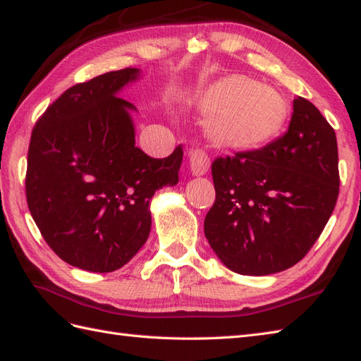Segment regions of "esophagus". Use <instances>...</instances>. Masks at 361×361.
<instances>
[{"mask_svg": "<svg viewBox=\"0 0 361 361\" xmlns=\"http://www.w3.org/2000/svg\"><path fill=\"white\" fill-rule=\"evenodd\" d=\"M189 166L190 172L194 175H203L209 169V157L208 152L203 147H194L189 150Z\"/></svg>", "mask_w": 361, "mask_h": 361, "instance_id": "esophagus-1", "label": "esophagus"}]
</instances>
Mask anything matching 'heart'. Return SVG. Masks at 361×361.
Here are the masks:
<instances>
[{
  "instance_id": "b5f03b06",
  "label": "heart",
  "mask_w": 361,
  "mask_h": 361,
  "mask_svg": "<svg viewBox=\"0 0 361 361\" xmlns=\"http://www.w3.org/2000/svg\"><path fill=\"white\" fill-rule=\"evenodd\" d=\"M200 106L212 114L211 140L231 149H256L278 135L287 119L288 105L278 91L233 75L204 91Z\"/></svg>"
}]
</instances>
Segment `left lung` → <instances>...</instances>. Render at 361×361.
Returning <instances> with one entry per match:
<instances>
[{
    "instance_id": "8db88e82",
    "label": "left lung",
    "mask_w": 361,
    "mask_h": 361,
    "mask_svg": "<svg viewBox=\"0 0 361 361\" xmlns=\"http://www.w3.org/2000/svg\"><path fill=\"white\" fill-rule=\"evenodd\" d=\"M212 180L216 202L204 235L221 262L247 276L287 270L315 245L338 198L335 130L298 96L286 133L216 158Z\"/></svg>"
}]
</instances>
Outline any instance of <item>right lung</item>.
I'll use <instances>...</instances> for the list:
<instances>
[{"mask_svg":"<svg viewBox=\"0 0 361 361\" xmlns=\"http://www.w3.org/2000/svg\"><path fill=\"white\" fill-rule=\"evenodd\" d=\"M136 75V68H126L75 83L30 135V216L60 259L87 271L124 267L147 240L155 190L178 183L181 144L167 158L135 145L133 105L116 93Z\"/></svg>","mask_w":361,"mask_h":361,"instance_id":"right-lung-1","label":"right lung"}]
</instances>
